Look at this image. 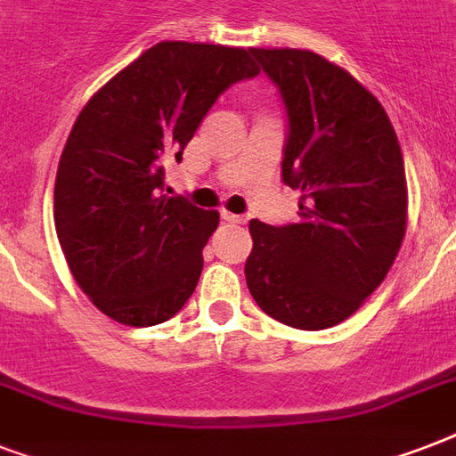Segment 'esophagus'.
I'll return each mask as SVG.
<instances>
[{"instance_id": "obj_1", "label": "esophagus", "mask_w": 456, "mask_h": 456, "mask_svg": "<svg viewBox=\"0 0 456 456\" xmlns=\"http://www.w3.org/2000/svg\"><path fill=\"white\" fill-rule=\"evenodd\" d=\"M220 217H222V222H227V224H243V222H246V217H243V215L227 213V210H222Z\"/></svg>"}]
</instances>
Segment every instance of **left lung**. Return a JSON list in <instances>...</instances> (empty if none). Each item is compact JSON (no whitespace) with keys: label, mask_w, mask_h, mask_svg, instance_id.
Here are the masks:
<instances>
[{"label":"left lung","mask_w":456,"mask_h":456,"mask_svg":"<svg viewBox=\"0 0 456 456\" xmlns=\"http://www.w3.org/2000/svg\"><path fill=\"white\" fill-rule=\"evenodd\" d=\"M286 110L284 184L300 220H250L246 284L281 324L322 331L376 291L404 239L403 151L386 110L353 75L314 52L250 49Z\"/></svg>","instance_id":"obj_1"}]
</instances>
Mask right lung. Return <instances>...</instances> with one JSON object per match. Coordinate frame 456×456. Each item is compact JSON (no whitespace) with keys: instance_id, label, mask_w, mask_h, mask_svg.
Listing matches in <instances>:
<instances>
[{"instance_id":"1","label":"right lung","mask_w":456,"mask_h":456,"mask_svg":"<svg viewBox=\"0 0 456 456\" xmlns=\"http://www.w3.org/2000/svg\"><path fill=\"white\" fill-rule=\"evenodd\" d=\"M257 73L248 49L158 42L75 120L53 222L75 281L110 319L163 324L191 298L220 215L165 196V165L182 160L224 89Z\"/></svg>"}]
</instances>
